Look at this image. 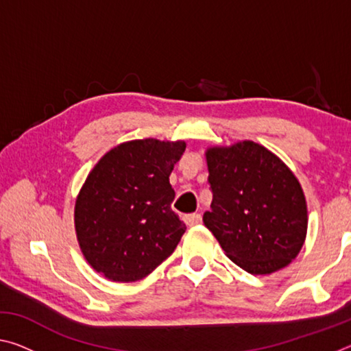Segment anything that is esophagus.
I'll return each mask as SVG.
<instances>
[{
  "label": "esophagus",
  "instance_id": "obj_1",
  "mask_svg": "<svg viewBox=\"0 0 351 351\" xmlns=\"http://www.w3.org/2000/svg\"><path fill=\"white\" fill-rule=\"evenodd\" d=\"M184 221L187 226H197L201 223V213H189V215H184Z\"/></svg>",
  "mask_w": 351,
  "mask_h": 351
}]
</instances>
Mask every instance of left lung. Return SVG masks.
<instances>
[{
  "label": "left lung",
  "instance_id": "1",
  "mask_svg": "<svg viewBox=\"0 0 351 351\" xmlns=\"http://www.w3.org/2000/svg\"><path fill=\"white\" fill-rule=\"evenodd\" d=\"M212 189L203 221L224 254L249 274L283 269L306 239L304 189L280 158L254 141L209 147Z\"/></svg>",
  "mask_w": 351,
  "mask_h": 351
}]
</instances>
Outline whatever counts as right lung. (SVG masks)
I'll use <instances>...</instances> for the list:
<instances>
[{"mask_svg":"<svg viewBox=\"0 0 351 351\" xmlns=\"http://www.w3.org/2000/svg\"><path fill=\"white\" fill-rule=\"evenodd\" d=\"M184 150V141L122 142L86 176L75 198V235L88 265L108 280H142L186 232L170 207L169 181Z\"/></svg>","mask_w":351,"mask_h":351,"instance_id":"1","label":"right lung"}]
</instances>
